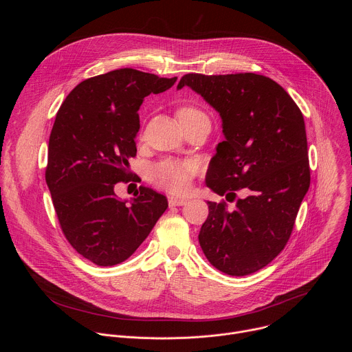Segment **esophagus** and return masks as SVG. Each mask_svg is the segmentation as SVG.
Listing matches in <instances>:
<instances>
[{
  "label": "esophagus",
  "instance_id": "obj_1",
  "mask_svg": "<svg viewBox=\"0 0 352 352\" xmlns=\"http://www.w3.org/2000/svg\"><path fill=\"white\" fill-rule=\"evenodd\" d=\"M186 204H188V200L184 199V197H175V196L168 197V205L170 206H184Z\"/></svg>",
  "mask_w": 352,
  "mask_h": 352
}]
</instances>
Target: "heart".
<instances>
[{
    "instance_id": "b5f03b06",
    "label": "heart",
    "mask_w": 352,
    "mask_h": 352,
    "mask_svg": "<svg viewBox=\"0 0 352 352\" xmlns=\"http://www.w3.org/2000/svg\"><path fill=\"white\" fill-rule=\"evenodd\" d=\"M199 114L204 113L192 106L181 107L177 113L179 121ZM196 171L197 167L193 162L166 159L150 167L148 178L162 189H166L171 193H184L189 189L192 178L196 175Z\"/></svg>"
}]
</instances>
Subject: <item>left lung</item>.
I'll return each mask as SVG.
<instances>
[{
	"label": "left lung",
	"mask_w": 352,
	"mask_h": 352,
	"mask_svg": "<svg viewBox=\"0 0 352 352\" xmlns=\"http://www.w3.org/2000/svg\"><path fill=\"white\" fill-rule=\"evenodd\" d=\"M189 86L219 111L226 139L210 160L206 185L227 204L208 202L209 216L199 243L209 262L230 276H248L267 266L287 245L311 170L304 116L273 79L252 72L186 74Z\"/></svg>",
	"instance_id": "obj_1"
}]
</instances>
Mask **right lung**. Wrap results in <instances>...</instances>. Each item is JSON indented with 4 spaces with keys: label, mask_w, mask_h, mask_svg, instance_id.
Instances as JSON below:
<instances>
[{
    "label": "right lung",
    "mask_w": 352,
    "mask_h": 352,
    "mask_svg": "<svg viewBox=\"0 0 352 352\" xmlns=\"http://www.w3.org/2000/svg\"><path fill=\"white\" fill-rule=\"evenodd\" d=\"M175 80L132 68L110 71L80 82L57 113L45 182L63 234L97 266L126 261L168 208L164 195L144 186L126 205L114 186L136 181L128 160L136 156L143 98Z\"/></svg>",
    "instance_id": "obj_1"
}]
</instances>
